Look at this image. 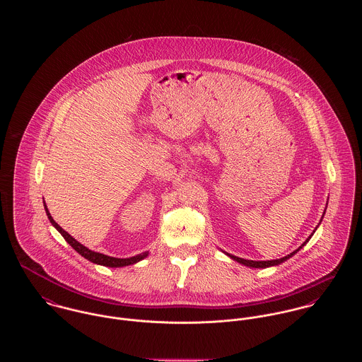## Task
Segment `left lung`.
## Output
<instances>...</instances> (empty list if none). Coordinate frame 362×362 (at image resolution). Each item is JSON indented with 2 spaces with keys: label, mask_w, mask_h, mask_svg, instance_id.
<instances>
[{
  "label": "left lung",
  "mask_w": 362,
  "mask_h": 362,
  "mask_svg": "<svg viewBox=\"0 0 362 362\" xmlns=\"http://www.w3.org/2000/svg\"><path fill=\"white\" fill-rule=\"evenodd\" d=\"M323 214H325V211H323ZM322 221V220H320ZM316 230V228H315ZM315 233V231H313ZM313 233L310 234V237L313 235ZM310 238L298 248V250H296L294 252H291L290 255H287V257H284V258H280V259H273V260H250V259H243V258H238V257H234V255H230V254H226V255H228L230 258L234 259V260H237L238 263H241V264H244V266H250V267H262V269H264V267H270V266H276V264H280V263H283L284 260H287V259L291 258L294 254H297L308 241H310Z\"/></svg>",
  "instance_id": "obj_1"
}]
</instances>
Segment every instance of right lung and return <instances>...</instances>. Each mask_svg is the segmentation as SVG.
Wrapping results in <instances>:
<instances>
[{
  "label": "right lung",
  "instance_id": "add662e5",
  "mask_svg": "<svg viewBox=\"0 0 362 362\" xmlns=\"http://www.w3.org/2000/svg\"><path fill=\"white\" fill-rule=\"evenodd\" d=\"M45 209H46V213H47V217L50 220L52 226L58 230V233L64 237V240L79 254L82 255L83 258L96 263V264H102V266H107V267H122V266H128V264H134L142 259L148 257V252H144V254H139V255H135V257H131V258H112V257H108V255H104L100 252H95V251H90L89 248H86L85 245H82L81 243H78L74 237H71L62 227H59L55 220L52 218L49 209L46 206V202H45Z\"/></svg>",
  "mask_w": 362,
  "mask_h": 362
}]
</instances>
